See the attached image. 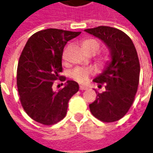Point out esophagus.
Here are the masks:
<instances>
[{
	"label": "esophagus",
	"instance_id": "esophagus-1",
	"mask_svg": "<svg viewBox=\"0 0 153 153\" xmlns=\"http://www.w3.org/2000/svg\"><path fill=\"white\" fill-rule=\"evenodd\" d=\"M80 89H81V90H86V89H88V88L85 87V86L81 85L80 86Z\"/></svg>",
	"mask_w": 153,
	"mask_h": 153
}]
</instances>
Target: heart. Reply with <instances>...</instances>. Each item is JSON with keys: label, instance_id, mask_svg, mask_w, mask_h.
Here are the masks:
<instances>
[{"label": "heart", "instance_id": "1", "mask_svg": "<svg viewBox=\"0 0 153 153\" xmlns=\"http://www.w3.org/2000/svg\"><path fill=\"white\" fill-rule=\"evenodd\" d=\"M82 47L87 52L89 51H99L100 48V44L96 40L94 39H88L83 42ZM92 74V70L89 68H76L71 71V77L74 78L76 81H77L78 82L81 83H84L86 82H88V77Z\"/></svg>", "mask_w": 153, "mask_h": 153}]
</instances>
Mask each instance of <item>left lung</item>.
<instances>
[{"instance_id": "8db88e82", "label": "left lung", "mask_w": 153, "mask_h": 153, "mask_svg": "<svg viewBox=\"0 0 153 153\" xmlns=\"http://www.w3.org/2000/svg\"><path fill=\"white\" fill-rule=\"evenodd\" d=\"M86 32L100 39L111 54L101 74L94 82L105 90L97 93L96 100L89 105L94 117L105 123H112L125 116L132 105L140 79V62L132 40L122 30L109 26L87 29Z\"/></svg>"}]
</instances>
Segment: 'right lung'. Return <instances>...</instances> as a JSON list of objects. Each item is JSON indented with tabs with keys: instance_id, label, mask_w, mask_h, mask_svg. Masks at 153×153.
Returning <instances> with one entry per match:
<instances>
[{
	"instance_id": "add662e5",
	"label": "right lung",
	"mask_w": 153,
	"mask_h": 153,
	"mask_svg": "<svg viewBox=\"0 0 153 153\" xmlns=\"http://www.w3.org/2000/svg\"><path fill=\"white\" fill-rule=\"evenodd\" d=\"M59 29H47L32 35L22 51L17 70V86L24 110L33 120L53 125L67 112L70 99L79 90L75 81L68 80L59 91L53 82L65 81L62 72V55L70 40L79 36Z\"/></svg>"
}]
</instances>
